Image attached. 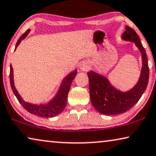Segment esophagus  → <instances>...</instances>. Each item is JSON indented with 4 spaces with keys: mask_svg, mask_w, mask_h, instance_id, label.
Wrapping results in <instances>:
<instances>
[{
    "mask_svg": "<svg viewBox=\"0 0 156 156\" xmlns=\"http://www.w3.org/2000/svg\"><path fill=\"white\" fill-rule=\"evenodd\" d=\"M89 68V63L83 62L82 63V65H80V69L83 71H87L88 70V69Z\"/></svg>",
    "mask_w": 156,
    "mask_h": 156,
    "instance_id": "1",
    "label": "esophagus"
}]
</instances>
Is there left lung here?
I'll list each match as a JSON object with an SVG mask.
<instances>
[{"instance_id": "1", "label": "left lung", "mask_w": 156, "mask_h": 156, "mask_svg": "<svg viewBox=\"0 0 156 156\" xmlns=\"http://www.w3.org/2000/svg\"><path fill=\"white\" fill-rule=\"evenodd\" d=\"M122 39L135 43L141 53L143 65L141 76L138 82L132 89L127 92L120 91L112 87L105 76L93 71L87 73L92 105L98 112L108 115L121 114L131 109L144 93L149 79L147 55L138 34L132 28L127 26Z\"/></svg>"}]
</instances>
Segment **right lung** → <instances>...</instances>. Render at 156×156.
I'll return each mask as SVG.
<instances>
[{
  "label": "right lung",
  "mask_w": 156,
  "mask_h": 156,
  "mask_svg": "<svg viewBox=\"0 0 156 156\" xmlns=\"http://www.w3.org/2000/svg\"><path fill=\"white\" fill-rule=\"evenodd\" d=\"M30 31V29H28L23 35L21 36L19 39H18L16 45H15V49L17 48L18 45L20 44L21 41L24 39L28 34ZM77 73V71L74 70L69 73L66 77H65L61 83L60 87L59 90H58L56 96L54 97V98L50 101L48 104L45 105H35L32 104V103H29L27 102H25L20 95L18 94L17 91L15 89V84H14V80H13V69L12 65H10V86L12 88V91L14 94L17 98L18 101H19L20 104H21L24 109H26L30 113L35 115L39 116V117H55L57 115L61 113L63 111L64 108H65L67 104V95H68V92L70 89V86L72 82L75 77L76 74Z\"/></svg>",
  "instance_id": "1"
}]
</instances>
